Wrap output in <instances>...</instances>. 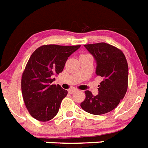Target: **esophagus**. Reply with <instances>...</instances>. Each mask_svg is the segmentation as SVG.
Here are the masks:
<instances>
[{
	"label": "esophagus",
	"mask_w": 148,
	"mask_h": 148,
	"mask_svg": "<svg viewBox=\"0 0 148 148\" xmlns=\"http://www.w3.org/2000/svg\"><path fill=\"white\" fill-rule=\"evenodd\" d=\"M77 91L76 89H70V90H68V92H69V93L70 94H73L74 93V92H75Z\"/></svg>",
	"instance_id": "1"
}]
</instances>
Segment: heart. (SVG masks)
<instances>
[{"label":"heart","instance_id":"obj_1","mask_svg":"<svg viewBox=\"0 0 148 148\" xmlns=\"http://www.w3.org/2000/svg\"><path fill=\"white\" fill-rule=\"evenodd\" d=\"M82 56H87V55H86V54H83V55H82Z\"/></svg>","mask_w":148,"mask_h":148}]
</instances>
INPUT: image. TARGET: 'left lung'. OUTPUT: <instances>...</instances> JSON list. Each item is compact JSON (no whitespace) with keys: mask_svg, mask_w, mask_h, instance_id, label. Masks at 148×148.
<instances>
[{"mask_svg":"<svg viewBox=\"0 0 148 148\" xmlns=\"http://www.w3.org/2000/svg\"><path fill=\"white\" fill-rule=\"evenodd\" d=\"M96 61L95 74L102 77L99 94L93 95L86 90V98L81 107L93 115L109 113L124 99L128 84V65L124 53L106 43L84 45Z\"/></svg>","mask_w":148,"mask_h":148,"instance_id":"obj_1","label":"left lung"}]
</instances>
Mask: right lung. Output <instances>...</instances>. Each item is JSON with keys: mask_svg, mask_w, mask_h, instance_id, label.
<instances>
[{"mask_svg": "<svg viewBox=\"0 0 148 148\" xmlns=\"http://www.w3.org/2000/svg\"><path fill=\"white\" fill-rule=\"evenodd\" d=\"M81 45H44L30 56L22 74L21 90L29 113L35 119L47 121L58 113L67 90L52 84L53 77L63 71L65 63Z\"/></svg>", "mask_w": 148, "mask_h": 148, "instance_id": "1", "label": "right lung"}]
</instances>
